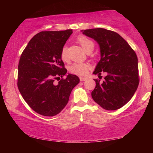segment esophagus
<instances>
[{"mask_svg":"<svg viewBox=\"0 0 153 153\" xmlns=\"http://www.w3.org/2000/svg\"><path fill=\"white\" fill-rule=\"evenodd\" d=\"M79 79L81 82H84V81H86L87 79V77H79Z\"/></svg>","mask_w":153,"mask_h":153,"instance_id":"1","label":"esophagus"}]
</instances>
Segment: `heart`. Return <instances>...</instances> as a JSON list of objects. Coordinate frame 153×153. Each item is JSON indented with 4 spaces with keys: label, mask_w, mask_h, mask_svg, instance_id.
I'll use <instances>...</instances> for the list:
<instances>
[{
    "label": "heart",
    "mask_w": 153,
    "mask_h": 153,
    "mask_svg": "<svg viewBox=\"0 0 153 153\" xmlns=\"http://www.w3.org/2000/svg\"><path fill=\"white\" fill-rule=\"evenodd\" d=\"M77 42L82 46L83 49L88 53L89 51H92L94 47V45L92 40L84 36H80L77 38ZM61 58L63 61L67 60V48L65 46L62 48L61 52ZM90 68V64L87 63H74L69 67V71L71 73L78 75V76H84Z\"/></svg>",
    "instance_id": "1"
}]
</instances>
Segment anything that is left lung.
<instances>
[{"instance_id": "1", "label": "left lung", "mask_w": 153, "mask_h": 153, "mask_svg": "<svg viewBox=\"0 0 153 153\" xmlns=\"http://www.w3.org/2000/svg\"><path fill=\"white\" fill-rule=\"evenodd\" d=\"M81 32L99 45L100 59L93 74L99 78L101 72L107 74L102 82L94 79L93 100L104 109H119L130 100L138 88L136 54L120 34L113 31L94 28Z\"/></svg>"}]
</instances>
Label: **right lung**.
Returning a JSON list of instances; mask_svg holds the SVG:
<instances>
[{"label": "right lung", "instance_id": "obj_1", "mask_svg": "<svg viewBox=\"0 0 153 153\" xmlns=\"http://www.w3.org/2000/svg\"><path fill=\"white\" fill-rule=\"evenodd\" d=\"M72 33L71 30L41 32L30 40L21 55L18 88L27 105L40 115L51 117L60 113L79 82L76 75L66 74L61 58L62 48ZM55 79L59 81L55 83Z\"/></svg>", "mask_w": 153, "mask_h": 153}]
</instances>
